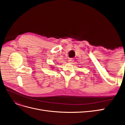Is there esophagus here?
<instances>
[{
  "label": "esophagus",
  "instance_id": "obj_1",
  "mask_svg": "<svg viewBox=\"0 0 125 125\" xmlns=\"http://www.w3.org/2000/svg\"><path fill=\"white\" fill-rule=\"evenodd\" d=\"M74 62V60L73 58H70L68 62L70 63H72V62Z\"/></svg>",
  "mask_w": 125,
  "mask_h": 125
}]
</instances>
